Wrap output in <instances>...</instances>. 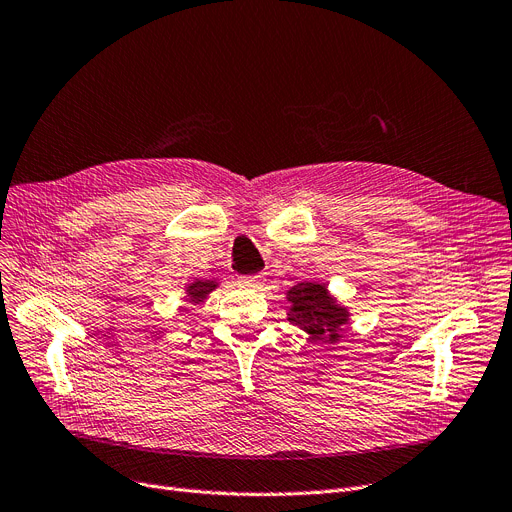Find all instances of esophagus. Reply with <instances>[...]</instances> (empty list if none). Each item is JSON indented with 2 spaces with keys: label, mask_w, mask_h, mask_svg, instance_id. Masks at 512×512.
<instances>
[{
  "label": "esophagus",
  "mask_w": 512,
  "mask_h": 512,
  "mask_svg": "<svg viewBox=\"0 0 512 512\" xmlns=\"http://www.w3.org/2000/svg\"><path fill=\"white\" fill-rule=\"evenodd\" d=\"M239 283L243 285V288H254V290H258V288H262V283H264V275H250V277H241V279H239Z\"/></svg>",
  "instance_id": "esophagus-1"
}]
</instances>
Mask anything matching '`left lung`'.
I'll list each match as a JSON object with an SVG mask.
<instances>
[{"instance_id": "left-lung-1", "label": "left lung", "mask_w": 512, "mask_h": 512, "mask_svg": "<svg viewBox=\"0 0 512 512\" xmlns=\"http://www.w3.org/2000/svg\"><path fill=\"white\" fill-rule=\"evenodd\" d=\"M290 321L300 330L311 334L313 340L334 344L340 340V327L349 321V311L330 296L321 283H298L288 290Z\"/></svg>"}]
</instances>
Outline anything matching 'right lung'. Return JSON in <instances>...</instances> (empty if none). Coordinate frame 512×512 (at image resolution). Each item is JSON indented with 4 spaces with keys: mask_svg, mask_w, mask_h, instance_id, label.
Returning <instances> with one entry per match:
<instances>
[{
    "mask_svg": "<svg viewBox=\"0 0 512 512\" xmlns=\"http://www.w3.org/2000/svg\"><path fill=\"white\" fill-rule=\"evenodd\" d=\"M216 281H210V279H206V281H193V283H189V288H187V296H189V300L191 302H203L206 300V296L216 288Z\"/></svg>",
    "mask_w": 512,
    "mask_h": 512,
    "instance_id": "obj_1",
    "label": "right lung"
}]
</instances>
